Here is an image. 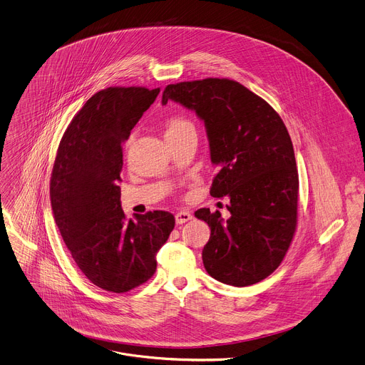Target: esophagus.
<instances>
[{
	"mask_svg": "<svg viewBox=\"0 0 365 365\" xmlns=\"http://www.w3.org/2000/svg\"><path fill=\"white\" fill-rule=\"evenodd\" d=\"M175 219H176V223H178V225H183V223L192 220L193 216H192V213L187 212V210H180V212H178V213L175 215Z\"/></svg>",
	"mask_w": 365,
	"mask_h": 365,
	"instance_id": "obj_1",
	"label": "esophagus"
}]
</instances>
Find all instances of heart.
Listing matches in <instances>:
<instances>
[{
	"label": "heart",
	"instance_id": "1",
	"mask_svg": "<svg viewBox=\"0 0 365 365\" xmlns=\"http://www.w3.org/2000/svg\"><path fill=\"white\" fill-rule=\"evenodd\" d=\"M189 130H195L193 125L190 120H187L186 118L182 116H175L172 119H169L168 122V129L166 133H183V132H189Z\"/></svg>",
	"mask_w": 365,
	"mask_h": 365
}]
</instances>
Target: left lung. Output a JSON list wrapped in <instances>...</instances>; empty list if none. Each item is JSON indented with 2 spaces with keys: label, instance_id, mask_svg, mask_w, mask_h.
I'll use <instances>...</instances> for the list:
<instances>
[{
  "label": "left lung",
  "instance_id": "8db88e82",
  "mask_svg": "<svg viewBox=\"0 0 365 365\" xmlns=\"http://www.w3.org/2000/svg\"><path fill=\"white\" fill-rule=\"evenodd\" d=\"M168 101L205 123L217 169L210 195L230 200L227 220L209 209L195 212L210 227L202 252L206 272L236 287L264 280L284 259L297 225L299 173L286 125L266 101L230 79L168 85L162 105Z\"/></svg>",
  "mask_w": 365,
  "mask_h": 365
}]
</instances>
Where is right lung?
Returning <instances> with one entry per match:
<instances>
[{"label": "right lung", "mask_w": 365, "mask_h": 365, "mask_svg": "<svg viewBox=\"0 0 365 365\" xmlns=\"http://www.w3.org/2000/svg\"><path fill=\"white\" fill-rule=\"evenodd\" d=\"M158 89L108 88L73 116L58 148L51 176L55 223L89 282L125 293L148 282L156 253L175 227L169 212L128 220L120 206L122 142L155 102Z\"/></svg>", "instance_id": "1"}]
</instances>
